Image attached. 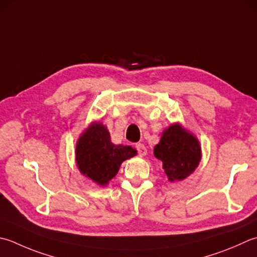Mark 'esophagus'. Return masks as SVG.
Segmentation results:
<instances>
[{
  "label": "esophagus",
  "mask_w": 257,
  "mask_h": 257,
  "mask_svg": "<svg viewBox=\"0 0 257 257\" xmlns=\"http://www.w3.org/2000/svg\"><path fill=\"white\" fill-rule=\"evenodd\" d=\"M136 149H137V153L139 156H145L146 154H147V148L145 147L144 144H136Z\"/></svg>",
  "instance_id": "esophagus-1"
}]
</instances>
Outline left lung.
I'll return each mask as SVG.
<instances>
[{
    "label": "left lung",
    "instance_id": "obj_1",
    "mask_svg": "<svg viewBox=\"0 0 257 257\" xmlns=\"http://www.w3.org/2000/svg\"><path fill=\"white\" fill-rule=\"evenodd\" d=\"M154 154L163 162L165 174L170 182L185 179L200 162L198 140L178 124L165 130L159 144L155 146Z\"/></svg>",
    "mask_w": 257,
    "mask_h": 257
}]
</instances>
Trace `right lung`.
<instances>
[{
    "instance_id": "1",
    "label": "right lung",
    "mask_w": 257,
    "mask_h": 257,
    "mask_svg": "<svg viewBox=\"0 0 257 257\" xmlns=\"http://www.w3.org/2000/svg\"><path fill=\"white\" fill-rule=\"evenodd\" d=\"M136 150L130 146H115L102 123L95 122L78 140L75 159L80 172L99 185L108 184L117 175L123 160Z\"/></svg>"
}]
</instances>
